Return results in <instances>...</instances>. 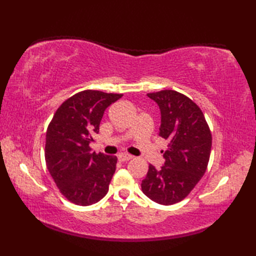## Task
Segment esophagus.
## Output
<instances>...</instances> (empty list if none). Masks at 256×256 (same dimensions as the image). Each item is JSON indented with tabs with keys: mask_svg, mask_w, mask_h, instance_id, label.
Listing matches in <instances>:
<instances>
[{
	"mask_svg": "<svg viewBox=\"0 0 256 256\" xmlns=\"http://www.w3.org/2000/svg\"><path fill=\"white\" fill-rule=\"evenodd\" d=\"M118 158L120 162H126V160H132L133 156L128 154V153H120V154L118 155Z\"/></svg>",
	"mask_w": 256,
	"mask_h": 256,
	"instance_id": "esophagus-1",
	"label": "esophagus"
}]
</instances>
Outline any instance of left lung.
Returning <instances> with one entry per match:
<instances>
[{
  "instance_id": "left-lung-1",
  "label": "left lung",
  "mask_w": 256,
  "mask_h": 256,
  "mask_svg": "<svg viewBox=\"0 0 256 256\" xmlns=\"http://www.w3.org/2000/svg\"><path fill=\"white\" fill-rule=\"evenodd\" d=\"M148 96L160 108V135L168 145L162 150L164 166L150 165L140 186L150 200L170 206L186 198L204 175L212 138L202 111L186 96L162 90Z\"/></svg>"
}]
</instances>
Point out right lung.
<instances>
[{
    "label": "right lung",
    "instance_id": "obj_1",
    "mask_svg": "<svg viewBox=\"0 0 256 256\" xmlns=\"http://www.w3.org/2000/svg\"><path fill=\"white\" fill-rule=\"evenodd\" d=\"M122 94L86 90L58 108L46 132L47 170L60 192L78 206H90L108 194L116 156L91 153L106 108Z\"/></svg>",
    "mask_w": 256,
    "mask_h": 256
}]
</instances>
